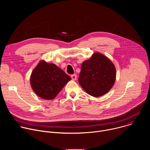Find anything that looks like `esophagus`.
<instances>
[{
	"label": "esophagus",
	"instance_id": "esophagus-1",
	"mask_svg": "<svg viewBox=\"0 0 150 150\" xmlns=\"http://www.w3.org/2000/svg\"><path fill=\"white\" fill-rule=\"evenodd\" d=\"M76 78H77V76H76V74H74V75H71V78L74 81H75L76 79Z\"/></svg>",
	"mask_w": 150,
	"mask_h": 150
}]
</instances>
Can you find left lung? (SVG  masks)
<instances>
[{"label": "left lung", "instance_id": "8db88e82", "mask_svg": "<svg viewBox=\"0 0 150 150\" xmlns=\"http://www.w3.org/2000/svg\"><path fill=\"white\" fill-rule=\"evenodd\" d=\"M116 70L113 63L99 52L82 62L78 81L89 95L98 97L108 93L116 81Z\"/></svg>", "mask_w": 150, "mask_h": 150}]
</instances>
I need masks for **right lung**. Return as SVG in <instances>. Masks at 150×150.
<instances>
[{"label":"right lung","instance_id":"right-lung-1","mask_svg":"<svg viewBox=\"0 0 150 150\" xmlns=\"http://www.w3.org/2000/svg\"><path fill=\"white\" fill-rule=\"evenodd\" d=\"M71 80V77L55 64L41 60L31 74L30 85L38 97L51 100Z\"/></svg>","mask_w":150,"mask_h":150}]
</instances>
